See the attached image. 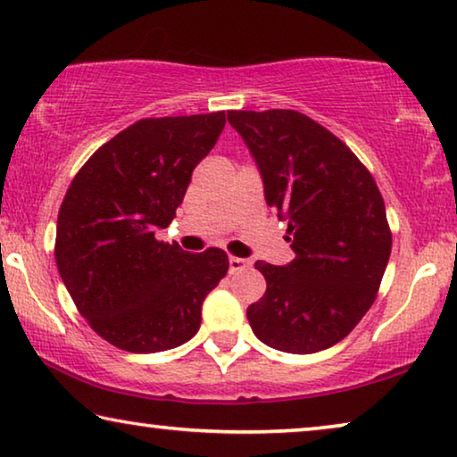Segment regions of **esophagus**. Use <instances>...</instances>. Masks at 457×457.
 <instances>
[{
	"label": "esophagus",
	"instance_id": "34e87169",
	"mask_svg": "<svg viewBox=\"0 0 457 457\" xmlns=\"http://www.w3.org/2000/svg\"><path fill=\"white\" fill-rule=\"evenodd\" d=\"M228 268H230V273H238V271L251 268V262H247V259H243V257L230 255L228 257Z\"/></svg>",
	"mask_w": 457,
	"mask_h": 457
}]
</instances>
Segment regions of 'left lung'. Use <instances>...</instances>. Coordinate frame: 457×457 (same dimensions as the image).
Wrapping results in <instances>:
<instances>
[{
	"label": "left lung",
	"mask_w": 457,
	"mask_h": 457,
	"mask_svg": "<svg viewBox=\"0 0 457 457\" xmlns=\"http://www.w3.org/2000/svg\"><path fill=\"white\" fill-rule=\"evenodd\" d=\"M227 116L296 253L286 265L255 263L268 290L247 308L253 333L286 353L333 347L370 311L388 265L392 235L380 189L339 138L300 112Z\"/></svg>",
	"instance_id": "1"
}]
</instances>
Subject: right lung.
<instances>
[{"label":"right lung","instance_id":"right-lung-1","mask_svg":"<svg viewBox=\"0 0 457 457\" xmlns=\"http://www.w3.org/2000/svg\"><path fill=\"white\" fill-rule=\"evenodd\" d=\"M224 122V112L138 120L69 186L54 259L77 311L112 345L157 353L198 333L202 302L228 271L227 253H187L155 233L175 219Z\"/></svg>","mask_w":457,"mask_h":457}]
</instances>
